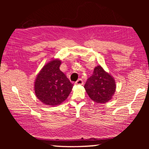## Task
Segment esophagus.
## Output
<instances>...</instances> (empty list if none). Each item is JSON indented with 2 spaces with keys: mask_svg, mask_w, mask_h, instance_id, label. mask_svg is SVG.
<instances>
[{
  "mask_svg": "<svg viewBox=\"0 0 149 149\" xmlns=\"http://www.w3.org/2000/svg\"><path fill=\"white\" fill-rule=\"evenodd\" d=\"M76 85H83V80L81 79V78H79L77 81L76 82Z\"/></svg>",
  "mask_w": 149,
  "mask_h": 149,
  "instance_id": "34e87169",
  "label": "esophagus"
}]
</instances>
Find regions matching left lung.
<instances>
[{"label": "left lung", "mask_w": 149, "mask_h": 149, "mask_svg": "<svg viewBox=\"0 0 149 149\" xmlns=\"http://www.w3.org/2000/svg\"><path fill=\"white\" fill-rule=\"evenodd\" d=\"M90 98L97 103H106L116 91L115 80L101 66L95 68L93 73L84 85Z\"/></svg>", "instance_id": "left-lung-1"}]
</instances>
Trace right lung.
<instances>
[{"label": "right lung", "instance_id": "1", "mask_svg": "<svg viewBox=\"0 0 149 149\" xmlns=\"http://www.w3.org/2000/svg\"><path fill=\"white\" fill-rule=\"evenodd\" d=\"M61 61L52 60L43 66L35 82L38 100L49 106L59 105L66 100L73 85L59 69Z\"/></svg>", "mask_w": 149, "mask_h": 149}]
</instances>
